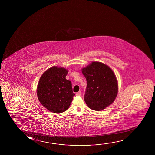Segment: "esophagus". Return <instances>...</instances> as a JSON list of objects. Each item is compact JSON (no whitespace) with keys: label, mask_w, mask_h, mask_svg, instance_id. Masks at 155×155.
Instances as JSON below:
<instances>
[{"label":"esophagus","mask_w":155,"mask_h":155,"mask_svg":"<svg viewBox=\"0 0 155 155\" xmlns=\"http://www.w3.org/2000/svg\"><path fill=\"white\" fill-rule=\"evenodd\" d=\"M81 91H78V93H76L77 96H81Z\"/></svg>","instance_id":"esophagus-1"}]
</instances>
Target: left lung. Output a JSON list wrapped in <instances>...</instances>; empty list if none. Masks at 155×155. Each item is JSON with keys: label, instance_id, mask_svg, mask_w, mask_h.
Returning a JSON list of instances; mask_svg holds the SVG:
<instances>
[{"label": "left lung", "instance_id": "obj_1", "mask_svg": "<svg viewBox=\"0 0 155 155\" xmlns=\"http://www.w3.org/2000/svg\"><path fill=\"white\" fill-rule=\"evenodd\" d=\"M87 81L85 102L93 110H101L114 101L118 92L117 78L108 66L100 62H92L82 69Z\"/></svg>", "mask_w": 155, "mask_h": 155}]
</instances>
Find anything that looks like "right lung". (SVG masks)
Listing matches in <instances>:
<instances>
[{"instance_id":"add662e5","label":"right lung","mask_w":155,"mask_h":155,"mask_svg":"<svg viewBox=\"0 0 155 155\" xmlns=\"http://www.w3.org/2000/svg\"><path fill=\"white\" fill-rule=\"evenodd\" d=\"M68 70L62 67H52L41 77L37 87V95L41 104L52 112L66 111L75 95L72 85L66 77Z\"/></svg>"}]
</instances>
